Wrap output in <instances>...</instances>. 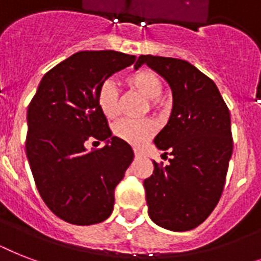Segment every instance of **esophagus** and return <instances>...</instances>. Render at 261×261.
Masks as SVG:
<instances>
[{
  "label": "esophagus",
  "mask_w": 261,
  "mask_h": 261,
  "mask_svg": "<svg viewBox=\"0 0 261 261\" xmlns=\"http://www.w3.org/2000/svg\"><path fill=\"white\" fill-rule=\"evenodd\" d=\"M134 154L135 157H142V151L138 150V149H134Z\"/></svg>",
  "instance_id": "1"
}]
</instances>
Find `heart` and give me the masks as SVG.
<instances>
[{
	"instance_id": "1",
	"label": "heart",
	"mask_w": 261,
	"mask_h": 261,
	"mask_svg": "<svg viewBox=\"0 0 261 261\" xmlns=\"http://www.w3.org/2000/svg\"><path fill=\"white\" fill-rule=\"evenodd\" d=\"M126 84L130 89L149 98L150 108H159L160 101L157 97L163 92V81L154 71L149 69L133 71L126 77ZM96 101L106 118L115 119L120 112V97L112 81H106L100 85L96 94ZM112 131L116 138L122 139L133 146H141L154 134L155 123L149 118L141 120L123 119L115 123Z\"/></svg>"
}]
</instances>
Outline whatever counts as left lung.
<instances>
[{
	"label": "left lung",
	"mask_w": 261,
	"mask_h": 261,
	"mask_svg": "<svg viewBox=\"0 0 261 261\" xmlns=\"http://www.w3.org/2000/svg\"><path fill=\"white\" fill-rule=\"evenodd\" d=\"M143 63L167 80L173 94L169 122L154 138L163 157L172 159L165 167L153 161V174L143 181L149 215L168 230H191L223 192L233 153L230 112L214 81L190 62L141 55L134 67Z\"/></svg>",
	"instance_id": "1"
}]
</instances>
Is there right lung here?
Returning <instances> with one entry per match:
<instances>
[{
  "label": "right lung",
  "mask_w": 261,
  "mask_h": 261,
  "mask_svg": "<svg viewBox=\"0 0 261 261\" xmlns=\"http://www.w3.org/2000/svg\"><path fill=\"white\" fill-rule=\"evenodd\" d=\"M135 59L112 50L75 53L47 71L28 106L25 150L35 184L47 207L66 222L93 225L114 210L115 188L134 153L112 137L96 94ZM89 138L109 143L89 152Z\"/></svg>",
  "instance_id": "obj_1"
}]
</instances>
